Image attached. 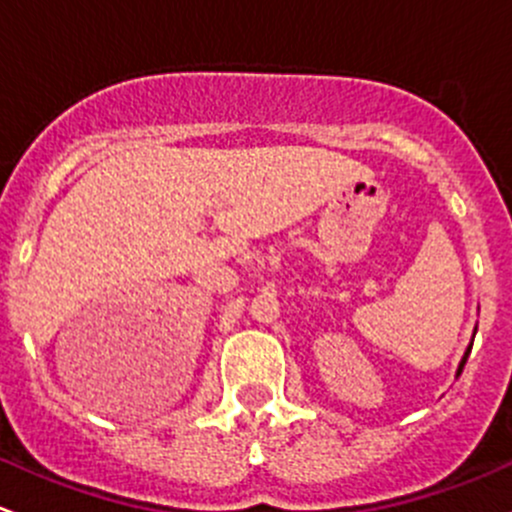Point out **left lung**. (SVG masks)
Instances as JSON below:
<instances>
[{"instance_id": "1", "label": "left lung", "mask_w": 512, "mask_h": 512, "mask_svg": "<svg viewBox=\"0 0 512 512\" xmlns=\"http://www.w3.org/2000/svg\"><path fill=\"white\" fill-rule=\"evenodd\" d=\"M468 355H471V347H468V350H466V355H463V360H461V365H458V374H461V370H463V365H466Z\"/></svg>"}]
</instances>
